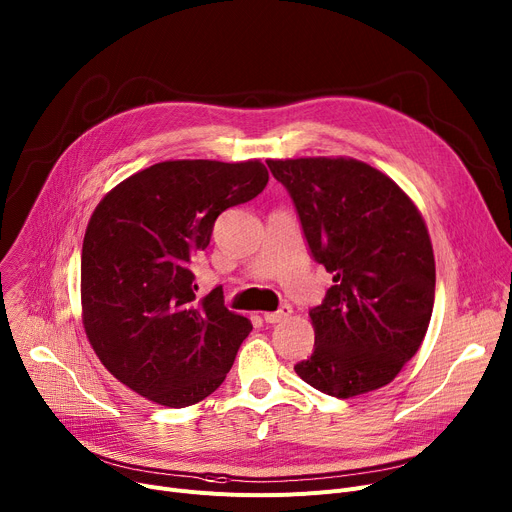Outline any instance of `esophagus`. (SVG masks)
Returning a JSON list of instances; mask_svg holds the SVG:
<instances>
[{
    "instance_id": "esophagus-1",
    "label": "esophagus",
    "mask_w": 512,
    "mask_h": 512,
    "mask_svg": "<svg viewBox=\"0 0 512 512\" xmlns=\"http://www.w3.org/2000/svg\"><path fill=\"white\" fill-rule=\"evenodd\" d=\"M291 314H293V308H291L289 304H283L277 312H264V314H262V318H264L268 324H275V322L287 320Z\"/></svg>"
}]
</instances>
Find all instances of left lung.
I'll list each match as a JSON object with an SVG mask.
<instances>
[{
	"mask_svg": "<svg viewBox=\"0 0 512 512\" xmlns=\"http://www.w3.org/2000/svg\"><path fill=\"white\" fill-rule=\"evenodd\" d=\"M289 190L316 262L333 275L310 310L314 351L297 376L337 399L403 370L428 333L436 266L426 221L386 173L351 157L268 159Z\"/></svg>",
	"mask_w": 512,
	"mask_h": 512,
	"instance_id": "1",
	"label": "left lung"
}]
</instances>
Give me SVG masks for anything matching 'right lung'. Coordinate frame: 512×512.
Here are the masks:
<instances>
[{"label": "right lung", "instance_id": "obj_1", "mask_svg": "<svg viewBox=\"0 0 512 512\" xmlns=\"http://www.w3.org/2000/svg\"><path fill=\"white\" fill-rule=\"evenodd\" d=\"M258 161L150 165L109 190L90 215L80 264L82 324L101 364L144 399L188 407L221 386L252 322L221 287L196 299L192 258L217 217L258 196Z\"/></svg>", "mask_w": 512, "mask_h": 512}]
</instances>
